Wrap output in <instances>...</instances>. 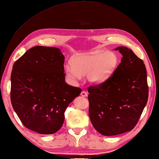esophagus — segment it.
<instances>
[{"instance_id":"34e87169","label":"esophagus","mask_w":159,"mask_h":159,"mask_svg":"<svg viewBox=\"0 0 159 159\" xmlns=\"http://www.w3.org/2000/svg\"><path fill=\"white\" fill-rule=\"evenodd\" d=\"M80 95L82 97H87V93L85 91H83L82 92H81Z\"/></svg>"}]
</instances>
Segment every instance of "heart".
<instances>
[{
  "mask_svg": "<svg viewBox=\"0 0 159 159\" xmlns=\"http://www.w3.org/2000/svg\"><path fill=\"white\" fill-rule=\"evenodd\" d=\"M70 64L65 67V73L71 82H77L81 76L87 75L90 83L99 84L111 76L119 64V57L111 51L97 50L75 57Z\"/></svg>",
  "mask_w": 159,
  "mask_h": 159,
  "instance_id": "obj_1",
  "label": "heart"
}]
</instances>
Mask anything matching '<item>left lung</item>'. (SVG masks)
<instances>
[{"label": "left lung", "mask_w": 159, "mask_h": 159, "mask_svg": "<svg viewBox=\"0 0 159 159\" xmlns=\"http://www.w3.org/2000/svg\"><path fill=\"white\" fill-rule=\"evenodd\" d=\"M115 50L123 57L113 75L102 83L88 87L91 122L95 130L106 136L131 131L148 98L143 61L126 47Z\"/></svg>", "instance_id": "left-lung-1"}]
</instances>
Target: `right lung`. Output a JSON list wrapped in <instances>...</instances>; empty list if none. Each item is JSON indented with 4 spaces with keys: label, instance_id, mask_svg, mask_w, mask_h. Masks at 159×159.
I'll use <instances>...</instances> for the list:
<instances>
[{
    "label": "right lung",
    "instance_id": "obj_1",
    "mask_svg": "<svg viewBox=\"0 0 159 159\" xmlns=\"http://www.w3.org/2000/svg\"><path fill=\"white\" fill-rule=\"evenodd\" d=\"M64 55L56 47L36 46L14 63L11 101L24 126L40 134L61 127L64 112L81 93L65 82Z\"/></svg>",
    "mask_w": 159,
    "mask_h": 159
}]
</instances>
